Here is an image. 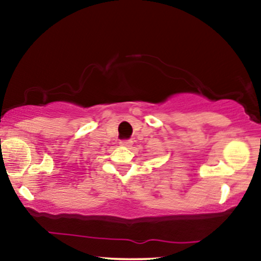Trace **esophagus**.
I'll return each instance as SVG.
<instances>
[{
  "label": "esophagus",
  "instance_id": "34e87169",
  "mask_svg": "<svg viewBox=\"0 0 261 261\" xmlns=\"http://www.w3.org/2000/svg\"><path fill=\"white\" fill-rule=\"evenodd\" d=\"M132 144H133V142H132L130 140H121L120 141V145L123 146V147H130Z\"/></svg>",
  "mask_w": 261,
  "mask_h": 261
}]
</instances>
